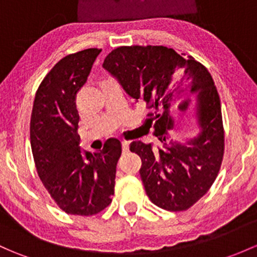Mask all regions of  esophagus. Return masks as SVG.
Wrapping results in <instances>:
<instances>
[{
    "instance_id": "esophagus-1",
    "label": "esophagus",
    "mask_w": 257,
    "mask_h": 257,
    "mask_svg": "<svg viewBox=\"0 0 257 257\" xmlns=\"http://www.w3.org/2000/svg\"><path fill=\"white\" fill-rule=\"evenodd\" d=\"M121 149H123V153H128V151H129V143L128 142L121 143Z\"/></svg>"
}]
</instances>
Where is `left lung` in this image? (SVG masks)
Here are the masks:
<instances>
[{"mask_svg": "<svg viewBox=\"0 0 257 257\" xmlns=\"http://www.w3.org/2000/svg\"><path fill=\"white\" fill-rule=\"evenodd\" d=\"M103 67L150 110L145 126L153 131L155 142L138 140L131 145L132 153L142 159L139 172L148 197L170 212L191 208L213 185L224 155L220 99L210 74L192 56L183 58L163 45L115 48L106 56ZM180 74L188 81L183 89L173 83ZM183 96L197 97L200 133L180 143L173 136L171 108Z\"/></svg>", "mask_w": 257, "mask_h": 257, "instance_id": "left-lung-1", "label": "left lung"}]
</instances>
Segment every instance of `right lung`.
Masks as SVG:
<instances>
[{"label": "right lung", "mask_w": 257, "mask_h": 257, "mask_svg": "<svg viewBox=\"0 0 257 257\" xmlns=\"http://www.w3.org/2000/svg\"><path fill=\"white\" fill-rule=\"evenodd\" d=\"M102 49L69 54L54 65L38 87L31 117V147L38 175L67 214H97L114 194L121 144L110 138L99 153H82L77 133L76 94Z\"/></svg>", "instance_id": "1"}]
</instances>
